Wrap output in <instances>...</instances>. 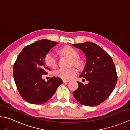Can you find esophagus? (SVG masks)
Returning a JSON list of instances; mask_svg holds the SVG:
<instances>
[{"label": "esophagus", "instance_id": "1", "mask_svg": "<svg viewBox=\"0 0 130 130\" xmlns=\"http://www.w3.org/2000/svg\"><path fill=\"white\" fill-rule=\"evenodd\" d=\"M62 81H63V83H67V82H69V80H66V79H62Z\"/></svg>", "mask_w": 130, "mask_h": 130}]
</instances>
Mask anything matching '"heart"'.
<instances>
[{
	"label": "heart",
	"instance_id": "heart-1",
	"mask_svg": "<svg viewBox=\"0 0 130 130\" xmlns=\"http://www.w3.org/2000/svg\"><path fill=\"white\" fill-rule=\"evenodd\" d=\"M60 52L65 56H67L71 59V65L75 67H80L81 65V61L79 59V55L75 49L70 46H65L60 50ZM45 62L48 67L55 69L57 67V59L55 55L48 52L45 56ZM78 73V71L74 68L70 69L60 68L54 72V75L62 79L69 80L75 77Z\"/></svg>",
	"mask_w": 130,
	"mask_h": 130
}]
</instances>
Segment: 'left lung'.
Listing matches in <instances>:
<instances>
[{"instance_id":"obj_1","label":"left lung","mask_w":130,"mask_h":130,"mask_svg":"<svg viewBox=\"0 0 130 130\" xmlns=\"http://www.w3.org/2000/svg\"><path fill=\"white\" fill-rule=\"evenodd\" d=\"M73 46L85 55L87 62L80 77L89 81L85 85L78 82L79 87L73 92V95L84 106H97L111 95L116 84L117 75L113 61L94 43L86 42Z\"/></svg>"}]
</instances>
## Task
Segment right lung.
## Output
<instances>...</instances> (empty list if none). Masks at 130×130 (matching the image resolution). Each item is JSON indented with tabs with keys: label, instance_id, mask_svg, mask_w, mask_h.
Returning a JSON list of instances; mask_svg holds the SVG:
<instances>
[{
	"label": "right lung",
	"instance_id": "add662e5",
	"mask_svg": "<svg viewBox=\"0 0 130 130\" xmlns=\"http://www.w3.org/2000/svg\"><path fill=\"white\" fill-rule=\"evenodd\" d=\"M59 43L48 40L36 41L19 53L13 66V77L19 94L29 103L41 104L50 99L63 82L53 77L42 79L50 69L45 62V55Z\"/></svg>",
	"mask_w": 130,
	"mask_h": 130
}]
</instances>
